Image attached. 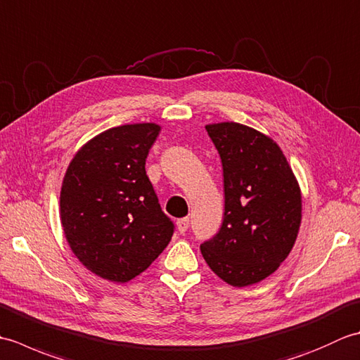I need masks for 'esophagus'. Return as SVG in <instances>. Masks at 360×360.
<instances>
[{
	"instance_id": "1",
	"label": "esophagus",
	"mask_w": 360,
	"mask_h": 360,
	"mask_svg": "<svg viewBox=\"0 0 360 360\" xmlns=\"http://www.w3.org/2000/svg\"><path fill=\"white\" fill-rule=\"evenodd\" d=\"M176 226H178L179 233H186L187 229H188V218L178 219V223H176Z\"/></svg>"
}]
</instances>
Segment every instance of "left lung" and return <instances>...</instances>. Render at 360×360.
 <instances>
[{"label": "left lung", "mask_w": 360, "mask_h": 360, "mask_svg": "<svg viewBox=\"0 0 360 360\" xmlns=\"http://www.w3.org/2000/svg\"><path fill=\"white\" fill-rule=\"evenodd\" d=\"M223 164L224 219L201 244L218 277L236 288L269 277L294 248L302 192L278 143L236 122L205 125Z\"/></svg>", "instance_id": "8db88e82"}]
</instances>
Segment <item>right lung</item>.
<instances>
[{"label": "right lung", "mask_w": 360, "mask_h": 360, "mask_svg": "<svg viewBox=\"0 0 360 360\" xmlns=\"http://www.w3.org/2000/svg\"><path fill=\"white\" fill-rule=\"evenodd\" d=\"M158 124L106 129L75 153L60 192V218L74 255L105 280L141 275L170 243L174 226L145 172Z\"/></svg>", "instance_id": "obj_1"}]
</instances>
